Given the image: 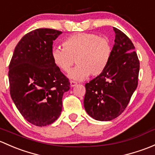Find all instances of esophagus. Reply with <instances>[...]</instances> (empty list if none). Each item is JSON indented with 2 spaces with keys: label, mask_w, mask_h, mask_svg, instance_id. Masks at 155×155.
Instances as JSON below:
<instances>
[{
  "label": "esophagus",
  "mask_w": 155,
  "mask_h": 155,
  "mask_svg": "<svg viewBox=\"0 0 155 155\" xmlns=\"http://www.w3.org/2000/svg\"><path fill=\"white\" fill-rule=\"evenodd\" d=\"M78 84L77 82H75V81H70V85H71V87H74V86H76Z\"/></svg>",
  "instance_id": "esophagus-1"
}]
</instances>
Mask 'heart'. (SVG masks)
<instances>
[{
	"label": "heart",
	"instance_id": "b5f03b06",
	"mask_svg": "<svg viewBox=\"0 0 155 155\" xmlns=\"http://www.w3.org/2000/svg\"><path fill=\"white\" fill-rule=\"evenodd\" d=\"M63 48L51 50L54 64L64 72H68L76 60L77 66L68 74L69 78L83 81L89 76L101 74L109 65L113 48L109 39L96 33H79L66 38Z\"/></svg>",
	"mask_w": 155,
	"mask_h": 155
}]
</instances>
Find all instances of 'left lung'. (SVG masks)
Instances as JSON below:
<instances>
[{
    "label": "left lung",
    "instance_id": "1",
    "mask_svg": "<svg viewBox=\"0 0 155 155\" xmlns=\"http://www.w3.org/2000/svg\"><path fill=\"white\" fill-rule=\"evenodd\" d=\"M115 44L105 71L85 84L84 107L98 121L118 117L128 104L138 84L140 61L131 40L113 28Z\"/></svg>",
    "mask_w": 155,
    "mask_h": 155
}]
</instances>
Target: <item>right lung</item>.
Here are the masks:
<instances>
[{
    "instance_id": "right-lung-1",
    "label": "right lung",
    "mask_w": 155,
    "mask_h": 155,
    "mask_svg": "<svg viewBox=\"0 0 155 155\" xmlns=\"http://www.w3.org/2000/svg\"><path fill=\"white\" fill-rule=\"evenodd\" d=\"M61 31L39 28L21 38L9 65V92L28 122L42 127L60 116L70 83L51 59L53 41Z\"/></svg>"
}]
</instances>
